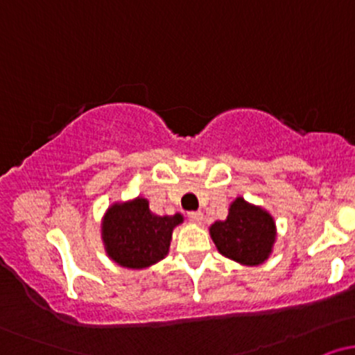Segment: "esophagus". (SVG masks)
<instances>
[{
	"label": "esophagus",
	"mask_w": 355,
	"mask_h": 355,
	"mask_svg": "<svg viewBox=\"0 0 355 355\" xmlns=\"http://www.w3.org/2000/svg\"><path fill=\"white\" fill-rule=\"evenodd\" d=\"M189 220L193 223H202L203 214L202 211H189Z\"/></svg>",
	"instance_id": "obj_1"
}]
</instances>
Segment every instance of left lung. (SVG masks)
<instances>
[{"label": "left lung", "mask_w": 355, "mask_h": 355, "mask_svg": "<svg viewBox=\"0 0 355 355\" xmlns=\"http://www.w3.org/2000/svg\"><path fill=\"white\" fill-rule=\"evenodd\" d=\"M210 235L222 255L245 266H259L272 252L275 225L267 211L237 198L227 218L210 227Z\"/></svg>", "instance_id": "left-lung-1"}]
</instances>
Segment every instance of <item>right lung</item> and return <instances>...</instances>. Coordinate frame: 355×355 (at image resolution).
I'll use <instances>...</instances> for the list:
<instances>
[{"label":"right lung","mask_w":355,"mask_h":355,"mask_svg":"<svg viewBox=\"0 0 355 355\" xmlns=\"http://www.w3.org/2000/svg\"><path fill=\"white\" fill-rule=\"evenodd\" d=\"M180 214L158 217L145 198L115 203L105 215L103 242L108 255L120 266L144 268L168 254L173 227L182 223Z\"/></svg>","instance_id":"1"}]
</instances>
